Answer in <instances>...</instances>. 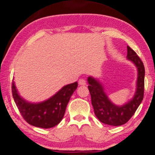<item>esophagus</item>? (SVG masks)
<instances>
[{"label": "esophagus", "instance_id": "34e87169", "mask_svg": "<svg viewBox=\"0 0 155 155\" xmlns=\"http://www.w3.org/2000/svg\"><path fill=\"white\" fill-rule=\"evenodd\" d=\"M78 84L80 85H85L86 84V81L84 79H79Z\"/></svg>", "mask_w": 155, "mask_h": 155}]
</instances>
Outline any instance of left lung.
<instances>
[{
    "instance_id": "1",
    "label": "left lung",
    "mask_w": 155,
    "mask_h": 155,
    "mask_svg": "<svg viewBox=\"0 0 155 155\" xmlns=\"http://www.w3.org/2000/svg\"><path fill=\"white\" fill-rule=\"evenodd\" d=\"M127 60L134 63L137 68L136 92L132 99L123 105H116L111 102L104 91L101 82L92 77L87 78L88 90L94 114L100 121L111 126L125 124L134 116L143 98L145 70L143 62L137 53L127 46Z\"/></svg>"
}]
</instances>
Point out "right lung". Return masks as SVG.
<instances>
[{"mask_svg": "<svg viewBox=\"0 0 155 155\" xmlns=\"http://www.w3.org/2000/svg\"><path fill=\"white\" fill-rule=\"evenodd\" d=\"M77 87L78 82L64 86L51 98L38 103L28 102L21 98L14 81L12 89L15 102L24 120L31 126L48 129L62 120L68 102Z\"/></svg>", "mask_w": 155, "mask_h": 155, "instance_id": "right-lung-1", "label": "right lung"}]
</instances>
